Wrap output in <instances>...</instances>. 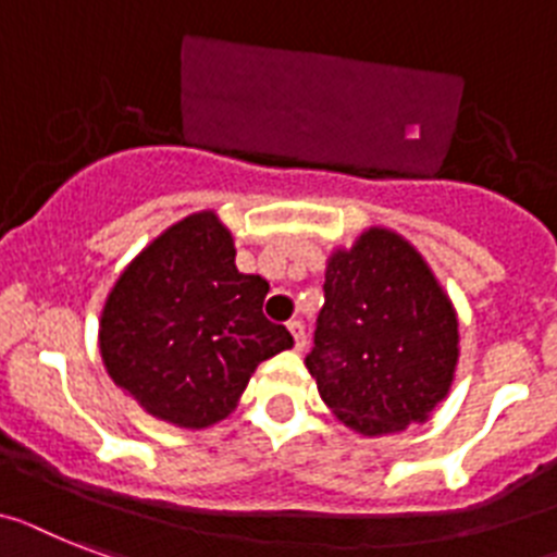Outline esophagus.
I'll return each instance as SVG.
<instances>
[{
  "instance_id": "esophagus-1",
  "label": "esophagus",
  "mask_w": 557,
  "mask_h": 557,
  "mask_svg": "<svg viewBox=\"0 0 557 557\" xmlns=\"http://www.w3.org/2000/svg\"><path fill=\"white\" fill-rule=\"evenodd\" d=\"M288 331H292V336H294V348L297 350L306 348V325H302L300 320H292L288 322Z\"/></svg>"
}]
</instances>
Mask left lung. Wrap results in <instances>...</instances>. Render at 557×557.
Instances as JSON below:
<instances>
[{
  "label": "left lung",
  "mask_w": 557,
  "mask_h": 557,
  "mask_svg": "<svg viewBox=\"0 0 557 557\" xmlns=\"http://www.w3.org/2000/svg\"><path fill=\"white\" fill-rule=\"evenodd\" d=\"M306 368L322 401L362 436L424 422L450 391L459 322L422 255L371 228L325 271Z\"/></svg>",
  "instance_id": "8db88e82"
}]
</instances>
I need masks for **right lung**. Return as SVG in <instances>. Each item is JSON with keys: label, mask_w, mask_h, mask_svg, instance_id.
Wrapping results in <instances>:
<instances>
[{"label": "right lung", "mask_w": 557, "mask_h": 557, "mask_svg": "<svg viewBox=\"0 0 557 557\" xmlns=\"http://www.w3.org/2000/svg\"><path fill=\"white\" fill-rule=\"evenodd\" d=\"M269 283L240 274L214 212L170 226L124 269L107 297L98 343L112 382L147 413L209 428L235 410L263 359L292 348L265 320Z\"/></svg>", "instance_id": "1"}]
</instances>
